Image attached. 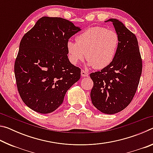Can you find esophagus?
<instances>
[{
	"mask_svg": "<svg viewBox=\"0 0 153 153\" xmlns=\"http://www.w3.org/2000/svg\"><path fill=\"white\" fill-rule=\"evenodd\" d=\"M81 75L82 77H87V76H88V73L82 69V70L81 71Z\"/></svg>",
	"mask_w": 153,
	"mask_h": 153,
	"instance_id": "obj_1",
	"label": "esophagus"
}]
</instances>
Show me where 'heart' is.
<instances>
[{"label":"heart","mask_w":153,"mask_h":153,"mask_svg":"<svg viewBox=\"0 0 153 153\" xmlns=\"http://www.w3.org/2000/svg\"><path fill=\"white\" fill-rule=\"evenodd\" d=\"M76 42L68 41L67 43L71 63L76 65L86 56L89 66L102 69L115 59L120 37L115 30L98 26L90 27L77 36Z\"/></svg>","instance_id":"heart-1"}]
</instances>
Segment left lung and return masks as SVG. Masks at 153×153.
<instances>
[{
    "label": "left lung",
    "mask_w": 153,
    "mask_h": 153,
    "mask_svg": "<svg viewBox=\"0 0 153 153\" xmlns=\"http://www.w3.org/2000/svg\"><path fill=\"white\" fill-rule=\"evenodd\" d=\"M120 37L115 59L100 71L90 74L94 82L90 92L93 105L100 112L115 114L128 106L138 88L142 61L137 38L116 19H109Z\"/></svg>",
    "instance_id": "obj_1"
}]
</instances>
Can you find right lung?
<instances>
[{
  "label": "right lung",
  "mask_w": 153,
  "mask_h": 153,
  "mask_svg": "<svg viewBox=\"0 0 153 153\" xmlns=\"http://www.w3.org/2000/svg\"><path fill=\"white\" fill-rule=\"evenodd\" d=\"M69 20L42 17L23 36L14 71L24 102L36 112H53L78 81L81 69L67 56V43L80 31Z\"/></svg>",
  "instance_id": "add662e5"
}]
</instances>
